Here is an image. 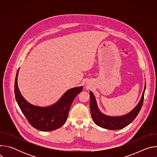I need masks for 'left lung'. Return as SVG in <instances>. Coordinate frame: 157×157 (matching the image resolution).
<instances>
[{"instance_id": "8db88e82", "label": "left lung", "mask_w": 157, "mask_h": 157, "mask_svg": "<svg viewBox=\"0 0 157 157\" xmlns=\"http://www.w3.org/2000/svg\"><path fill=\"white\" fill-rule=\"evenodd\" d=\"M145 87L146 84H145L144 90L138 104L130 113L121 116H110L101 113L98 108L94 95L90 91V109L94 122L102 128L112 130H119L129 125L137 116L142 107Z\"/></svg>"}]
</instances>
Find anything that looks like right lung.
Here are the masks:
<instances>
[{
    "mask_svg": "<svg viewBox=\"0 0 157 157\" xmlns=\"http://www.w3.org/2000/svg\"><path fill=\"white\" fill-rule=\"evenodd\" d=\"M18 70L15 80V95L17 102L30 125L41 131H52L61 127L68 118L70 109L82 86L71 88L64 93L55 104L47 107L37 106L29 102L21 94L18 87Z\"/></svg>",
    "mask_w": 157,
    "mask_h": 157,
    "instance_id": "add662e5",
    "label": "right lung"
}]
</instances>
